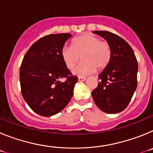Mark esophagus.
I'll return each instance as SVG.
<instances>
[{
  "mask_svg": "<svg viewBox=\"0 0 153 153\" xmlns=\"http://www.w3.org/2000/svg\"><path fill=\"white\" fill-rule=\"evenodd\" d=\"M85 80H86V77H84V76H79L78 77V81H79V82H83Z\"/></svg>",
  "mask_w": 153,
  "mask_h": 153,
  "instance_id": "esophagus-1",
  "label": "esophagus"
}]
</instances>
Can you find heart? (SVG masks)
Masks as SVG:
<instances>
[{"label": "heart", "mask_w": 153, "mask_h": 153, "mask_svg": "<svg viewBox=\"0 0 153 153\" xmlns=\"http://www.w3.org/2000/svg\"><path fill=\"white\" fill-rule=\"evenodd\" d=\"M111 49L106 42L101 41L97 36L84 33L74 39L72 47L64 46L61 50V58L66 67L74 68L82 56L83 61L73 70L74 75L86 76L102 70L111 60Z\"/></svg>", "instance_id": "b5f03b06"}]
</instances>
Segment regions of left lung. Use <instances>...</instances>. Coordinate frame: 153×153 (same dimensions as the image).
<instances>
[{
	"instance_id": "8db88e82",
	"label": "left lung",
	"mask_w": 153,
	"mask_h": 153,
	"mask_svg": "<svg viewBox=\"0 0 153 153\" xmlns=\"http://www.w3.org/2000/svg\"><path fill=\"white\" fill-rule=\"evenodd\" d=\"M93 33L107 41L112 55L107 67L98 75L100 82L92 97L104 113H120L127 107L137 86L136 56L129 44L117 35L102 30Z\"/></svg>"
}]
</instances>
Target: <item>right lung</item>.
<instances>
[{
    "instance_id": "right-lung-1",
    "label": "right lung",
    "mask_w": 153,
    "mask_h": 153,
    "mask_svg": "<svg viewBox=\"0 0 153 153\" xmlns=\"http://www.w3.org/2000/svg\"><path fill=\"white\" fill-rule=\"evenodd\" d=\"M72 36L50 34L30 47L20 70L21 93L30 109L43 117H51L67 106L78 78L73 76L61 58V50ZM67 77L62 83L59 79Z\"/></svg>"
}]
</instances>
